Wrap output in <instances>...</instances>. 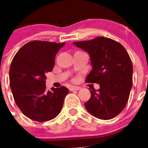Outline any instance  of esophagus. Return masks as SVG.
I'll use <instances>...</instances> for the list:
<instances>
[{
	"mask_svg": "<svg viewBox=\"0 0 148 148\" xmlns=\"http://www.w3.org/2000/svg\"><path fill=\"white\" fill-rule=\"evenodd\" d=\"M80 89L79 87L78 86H71L69 87L70 91H76V90H79Z\"/></svg>",
	"mask_w": 148,
	"mask_h": 148,
	"instance_id": "obj_1",
	"label": "esophagus"
}]
</instances>
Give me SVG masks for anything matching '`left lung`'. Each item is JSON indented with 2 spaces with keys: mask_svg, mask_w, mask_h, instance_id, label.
Segmentation results:
<instances>
[{
  "mask_svg": "<svg viewBox=\"0 0 148 148\" xmlns=\"http://www.w3.org/2000/svg\"><path fill=\"white\" fill-rule=\"evenodd\" d=\"M73 43L90 55L92 69L86 82L100 85L99 90H90L86 109L100 119L114 118L125 108L132 86L133 67L128 53L119 42L105 37Z\"/></svg>",
  "mask_w": 148,
  "mask_h": 148,
  "instance_id": "8db88e82",
  "label": "left lung"
}]
</instances>
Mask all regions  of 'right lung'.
Returning a JSON list of instances; mask_svg holds the SVG:
<instances>
[{"mask_svg": "<svg viewBox=\"0 0 148 148\" xmlns=\"http://www.w3.org/2000/svg\"><path fill=\"white\" fill-rule=\"evenodd\" d=\"M65 45L34 40L16 53L9 69L10 86L16 104L29 119L38 122L56 118L69 90L66 87L47 91L46 74L53 70L56 55Z\"/></svg>", "mask_w": 148, "mask_h": 148, "instance_id": "right-lung-1", "label": "right lung"}]
</instances>
